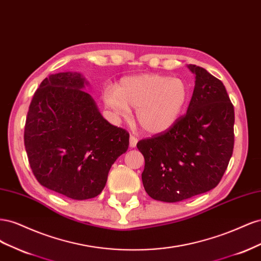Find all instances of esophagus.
<instances>
[{"mask_svg":"<svg viewBox=\"0 0 261 261\" xmlns=\"http://www.w3.org/2000/svg\"><path fill=\"white\" fill-rule=\"evenodd\" d=\"M137 141H138V139L135 136L130 135V137H129V147L130 148H135L136 145H137Z\"/></svg>","mask_w":261,"mask_h":261,"instance_id":"obj_1","label":"esophagus"}]
</instances>
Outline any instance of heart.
I'll list each match as a JSON object with an SVG mask.
<instances>
[{
	"label": "heart",
	"instance_id": "heart-1",
	"mask_svg": "<svg viewBox=\"0 0 261 261\" xmlns=\"http://www.w3.org/2000/svg\"><path fill=\"white\" fill-rule=\"evenodd\" d=\"M185 83L176 77L144 74L123 78L117 87L103 92L108 109L118 117L127 118L136 108L135 120L147 134H161L174 125L187 103Z\"/></svg>",
	"mask_w": 261,
	"mask_h": 261
}]
</instances>
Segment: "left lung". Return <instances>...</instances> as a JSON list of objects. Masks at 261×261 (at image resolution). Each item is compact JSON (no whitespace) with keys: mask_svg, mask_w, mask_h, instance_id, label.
<instances>
[{"mask_svg":"<svg viewBox=\"0 0 261 261\" xmlns=\"http://www.w3.org/2000/svg\"><path fill=\"white\" fill-rule=\"evenodd\" d=\"M187 67L195 75L187 113L168 132L137 144L145 158V191L164 202L211 191L233 153L234 108L223 83L200 66Z\"/></svg>","mask_w":261,"mask_h":261,"instance_id":"left-lung-1","label":"left lung"}]
</instances>
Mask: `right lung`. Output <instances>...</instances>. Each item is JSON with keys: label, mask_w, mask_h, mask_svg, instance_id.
Wrapping results in <instances>:
<instances>
[{"label": "right lung", "mask_w": 261, "mask_h": 261, "mask_svg": "<svg viewBox=\"0 0 261 261\" xmlns=\"http://www.w3.org/2000/svg\"><path fill=\"white\" fill-rule=\"evenodd\" d=\"M87 85L76 72L43 80L29 106L23 135L37 180L75 200L102 192L112 164L129 145V134L103 118L84 90Z\"/></svg>", "instance_id": "right-lung-1"}]
</instances>
